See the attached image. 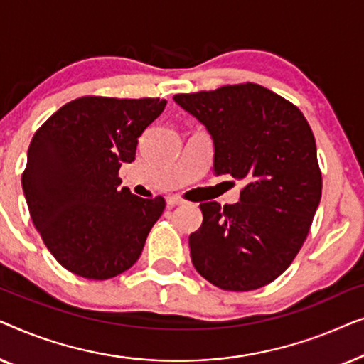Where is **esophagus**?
<instances>
[{"label": "esophagus", "mask_w": 364, "mask_h": 364, "mask_svg": "<svg viewBox=\"0 0 364 364\" xmlns=\"http://www.w3.org/2000/svg\"><path fill=\"white\" fill-rule=\"evenodd\" d=\"M167 207H177V205H183L186 203V200L183 198H181L178 196H171L167 197Z\"/></svg>", "instance_id": "esophagus-1"}]
</instances>
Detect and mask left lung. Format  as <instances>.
<instances>
[{
	"mask_svg": "<svg viewBox=\"0 0 364 364\" xmlns=\"http://www.w3.org/2000/svg\"><path fill=\"white\" fill-rule=\"evenodd\" d=\"M213 141V173L245 187L235 205L200 203L188 237L196 270L222 290L265 287L296 257L320 205L315 137L300 109L258 84L177 94Z\"/></svg>",
	"mask_w": 364,
	"mask_h": 364,
	"instance_id": "left-lung-1",
	"label": "left lung"
}]
</instances>
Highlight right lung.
I'll return each mask as SVG.
<instances>
[{
    "mask_svg": "<svg viewBox=\"0 0 364 364\" xmlns=\"http://www.w3.org/2000/svg\"><path fill=\"white\" fill-rule=\"evenodd\" d=\"M166 104L149 97H79L34 134L23 192L34 227L66 270L107 280L141 257L166 200L119 188L117 172L122 162L136 159L139 137Z\"/></svg>",
    "mask_w": 364,
    "mask_h": 364,
    "instance_id": "obj_1",
    "label": "right lung"
}]
</instances>
